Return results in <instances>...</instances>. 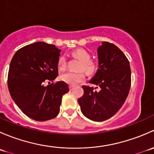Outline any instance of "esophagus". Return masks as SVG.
Segmentation results:
<instances>
[{
	"label": "esophagus",
	"mask_w": 154,
	"mask_h": 154,
	"mask_svg": "<svg viewBox=\"0 0 154 154\" xmlns=\"http://www.w3.org/2000/svg\"><path fill=\"white\" fill-rule=\"evenodd\" d=\"M74 86H69L70 90H73V89H74Z\"/></svg>",
	"instance_id": "obj_1"
}]
</instances>
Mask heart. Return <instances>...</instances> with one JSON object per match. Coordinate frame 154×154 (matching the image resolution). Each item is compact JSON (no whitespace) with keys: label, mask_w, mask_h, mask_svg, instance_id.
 Listing matches in <instances>:
<instances>
[{"label":"heart","mask_w":154,"mask_h":154,"mask_svg":"<svg viewBox=\"0 0 154 154\" xmlns=\"http://www.w3.org/2000/svg\"><path fill=\"white\" fill-rule=\"evenodd\" d=\"M72 55L75 58L81 61L77 72H66L60 76V79L70 86H75L77 83L83 81L85 78V74L82 69L86 71L88 74H91L97 69V65L94 61L90 60L91 55L86 50L83 48H78L72 52ZM66 66V59L65 56H60L57 61V67L60 71L65 70Z\"/></svg>","instance_id":"1"}]
</instances>
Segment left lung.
<instances>
[{
    "label": "left lung",
    "mask_w": 154,
    "mask_h": 154,
    "mask_svg": "<svg viewBox=\"0 0 154 154\" xmlns=\"http://www.w3.org/2000/svg\"><path fill=\"white\" fill-rule=\"evenodd\" d=\"M97 55L98 69L88 81L97 87L82 86L84 94L77 101L87 119L103 122L123 106L131 85V71L126 56L114 44L103 42Z\"/></svg>",
    "instance_id": "obj_1"
}]
</instances>
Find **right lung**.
<instances>
[{"mask_svg":"<svg viewBox=\"0 0 154 154\" xmlns=\"http://www.w3.org/2000/svg\"><path fill=\"white\" fill-rule=\"evenodd\" d=\"M61 50L43 42L21 48L12 57L8 88L12 100L27 116L38 122L57 117L62 98L69 91L63 81L45 86L58 75L57 61Z\"/></svg>","mask_w":154,"mask_h":154,"instance_id":"1","label":"right lung"}]
</instances>
